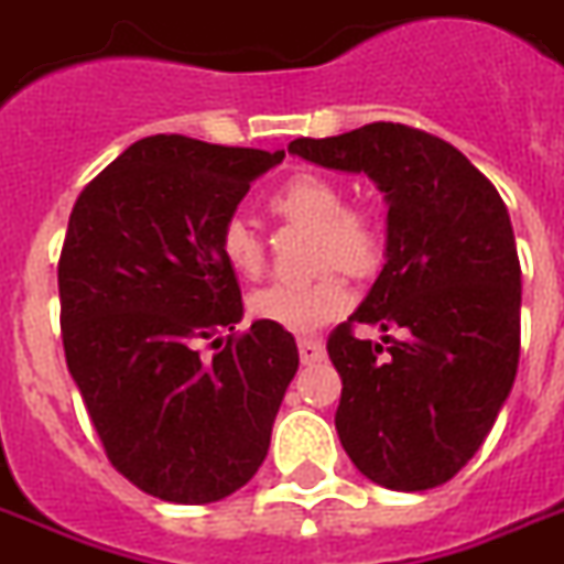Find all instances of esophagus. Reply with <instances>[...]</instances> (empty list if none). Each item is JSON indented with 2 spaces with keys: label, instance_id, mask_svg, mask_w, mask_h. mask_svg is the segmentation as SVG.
<instances>
[{
  "label": "esophagus",
  "instance_id": "1",
  "mask_svg": "<svg viewBox=\"0 0 564 564\" xmlns=\"http://www.w3.org/2000/svg\"><path fill=\"white\" fill-rule=\"evenodd\" d=\"M300 359H303V365H314V361H321L323 356H326V347H323L321 341H314V338H300Z\"/></svg>",
  "mask_w": 564,
  "mask_h": 564
}]
</instances>
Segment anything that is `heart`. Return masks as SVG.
I'll return each instance as SVG.
<instances>
[{
    "label": "heart",
    "mask_w": 564,
    "mask_h": 564,
    "mask_svg": "<svg viewBox=\"0 0 564 564\" xmlns=\"http://www.w3.org/2000/svg\"><path fill=\"white\" fill-rule=\"evenodd\" d=\"M276 217L314 229V268H335L350 276H368L382 261V232L368 214L352 212L350 199L332 178H288L268 199ZM217 250L226 268L241 279H259L264 270V241L241 217L220 226ZM350 305V291L335 273H321L312 282H273L250 294L247 308L256 321L285 332H314Z\"/></svg>",
    "instance_id": "b5f03b06"
}]
</instances>
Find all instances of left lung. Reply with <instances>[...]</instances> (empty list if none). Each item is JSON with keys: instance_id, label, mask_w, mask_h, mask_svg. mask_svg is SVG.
Masks as SVG:
<instances>
[{"instance_id": "obj_1", "label": "left lung", "mask_w": 564, "mask_h": 564, "mask_svg": "<svg viewBox=\"0 0 564 564\" xmlns=\"http://www.w3.org/2000/svg\"><path fill=\"white\" fill-rule=\"evenodd\" d=\"M288 152L368 173L388 203L386 268L326 341L341 447L377 486H441L486 441L518 373L521 261L503 199L456 147L403 123L296 138ZM356 322L404 338L361 343Z\"/></svg>"}]
</instances>
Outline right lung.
<instances>
[{
	"instance_id": "1",
	"label": "right lung",
	"mask_w": 564,
	"mask_h": 564,
	"mask_svg": "<svg viewBox=\"0 0 564 564\" xmlns=\"http://www.w3.org/2000/svg\"><path fill=\"white\" fill-rule=\"evenodd\" d=\"M282 159L152 134L69 214L58 261L67 368L111 465L159 500L214 503L247 486L300 368L291 332L256 321L235 335L241 288L217 250L223 223Z\"/></svg>"
}]
</instances>
